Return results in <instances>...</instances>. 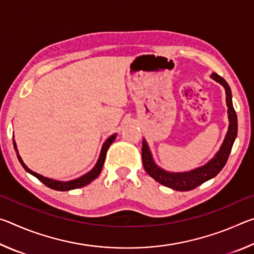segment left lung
<instances>
[{
    "mask_svg": "<svg viewBox=\"0 0 254 254\" xmlns=\"http://www.w3.org/2000/svg\"><path fill=\"white\" fill-rule=\"evenodd\" d=\"M210 77L217 83L223 85L226 93V105H227V114H229V130L225 135L218 152L215 154L214 158L206 163V165L196 168L194 170L187 171V173H169L158 167L153 161L152 154L150 152L147 141H142V162L144 170L147 171L150 177L166 187L178 191H188L195 189L207 180L214 178L225 166L229 159L232 147L235 141L236 134H238V117H236L235 110L232 103V93L229 84L226 83L224 78H222L216 72H213Z\"/></svg>",
    "mask_w": 254,
    "mask_h": 254,
    "instance_id": "1",
    "label": "left lung"
}]
</instances>
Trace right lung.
Returning <instances> with one entry per match:
<instances>
[{
  "label": "right lung",
  "instance_id": "obj_1",
  "mask_svg": "<svg viewBox=\"0 0 254 254\" xmlns=\"http://www.w3.org/2000/svg\"><path fill=\"white\" fill-rule=\"evenodd\" d=\"M115 137H117V134H113V135H111L109 139L105 141L104 144H103V147H102V150H101L100 158H98V160L96 162L95 167H94V168L91 171H89V173L85 174L84 176H81V177L77 178V179L69 180V182H59V180H54V179L47 178V177H44V176H41L39 174L34 173V171H32V170H30L28 167L24 165V162L22 161V159H21L20 154L18 152V149H16V144H15V141L14 140H13V145H14V149H15V151H16V156H18V159H19L20 163H21V165H22L23 168L27 170L29 174H31L32 176H34V177H37L42 184H45L47 187H49L51 189H55V190L66 191V190H71V189L84 187V186H86V185H88L89 183H92L94 179L98 177V175L101 174V170L103 168V165H104L107 149L110 148V145L115 140Z\"/></svg>",
  "mask_w": 254,
  "mask_h": 254
}]
</instances>
